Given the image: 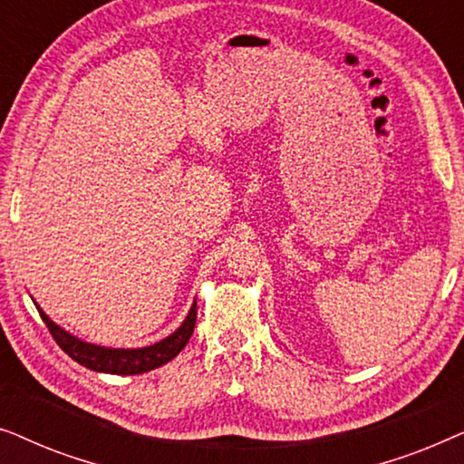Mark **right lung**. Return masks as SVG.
I'll list each match as a JSON object with an SVG mask.
<instances>
[{"label":"right lung","mask_w":464,"mask_h":464,"mask_svg":"<svg viewBox=\"0 0 464 464\" xmlns=\"http://www.w3.org/2000/svg\"><path fill=\"white\" fill-rule=\"evenodd\" d=\"M37 310H40L42 321L46 323L48 332L53 334L56 344H59L69 357L78 361L80 365L88 367V370L103 372V373H120V376H135V373L156 370V367L169 363L170 359L177 357V354L183 351V346L188 344V340L192 338V332L196 327V314H198V310H196V302H194V306L189 308L186 321H183L181 327L177 329L175 334H170L169 338H164L162 342H156V344L151 346L129 348V351H124V348L94 346V344H88V342L73 338V335L67 334L65 329L54 325V323L44 314V310L40 306H37Z\"/></svg>","instance_id":"add662e5"}]
</instances>
